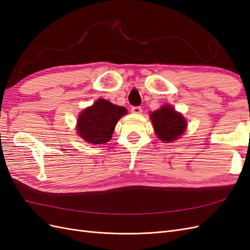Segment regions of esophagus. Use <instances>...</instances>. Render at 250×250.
<instances>
[{"instance_id":"34e87169","label":"esophagus","mask_w":250,"mask_h":250,"mask_svg":"<svg viewBox=\"0 0 250 250\" xmlns=\"http://www.w3.org/2000/svg\"><path fill=\"white\" fill-rule=\"evenodd\" d=\"M142 111H143V109L140 106H133V107H131V112L135 113V115H140V113H142Z\"/></svg>"}]
</instances>
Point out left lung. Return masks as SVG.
I'll return each instance as SVG.
<instances>
[{
	"label": "left lung",
	"instance_id": "8db88e82",
	"mask_svg": "<svg viewBox=\"0 0 250 250\" xmlns=\"http://www.w3.org/2000/svg\"><path fill=\"white\" fill-rule=\"evenodd\" d=\"M150 119L157 138L164 143L177 140L184 134L188 126L184 116L170 105H164L160 109L151 112Z\"/></svg>",
	"mask_w": 250,
	"mask_h": 250
}]
</instances>
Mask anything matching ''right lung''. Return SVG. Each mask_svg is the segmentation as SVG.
<instances>
[{"mask_svg": "<svg viewBox=\"0 0 250 250\" xmlns=\"http://www.w3.org/2000/svg\"><path fill=\"white\" fill-rule=\"evenodd\" d=\"M127 109L105 99H98L92 106L83 110L77 120V132L89 144L99 145L107 143L121 117Z\"/></svg>", "mask_w": 250, "mask_h": 250, "instance_id": "right-lung-1", "label": "right lung"}]
</instances>
